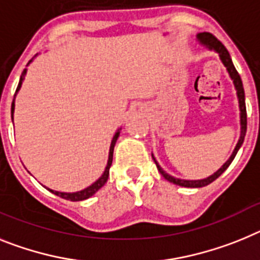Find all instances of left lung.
Here are the masks:
<instances>
[{"label":"left lung","instance_id":"1","mask_svg":"<svg viewBox=\"0 0 260 260\" xmlns=\"http://www.w3.org/2000/svg\"><path fill=\"white\" fill-rule=\"evenodd\" d=\"M198 40L200 42V44L205 47V48H208L209 51H214L216 53H218L220 56V60L221 62L224 64V67L226 68L228 73H229L230 78L233 81L234 83V87H236V91H237V98H238V103H239V119H241V135H239V139H238V143H237L236 148H234L233 153L232 155L229 157L226 162H225L220 169L214 174L209 175L208 178H204V179H198V180H187V179H179V178H175L170 174H168L164 169L158 165V162L155 161L154 155L152 154L153 159H154L155 165H157V169L158 171L162 174V177L165 178L166 180H169L170 183L177 184V186H182V187H191V188H199V187H204L207 184L212 183L213 180L217 179L220 177L221 174L224 173L228 168H229V165L232 164V161L236 157L237 152L239 150L241 145L243 144V140H245V135H246V128H247V116H246V105H245V90H243V85H242V80H241V77H239L238 72L237 69L234 68L233 61H232V57H230L229 52L228 49L225 48L224 44L217 39V38H214L212 34L209 32H200L196 35Z\"/></svg>","mask_w":260,"mask_h":260}]
</instances>
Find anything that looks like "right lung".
Masks as SVG:
<instances>
[{
	"label": "right lung",
	"instance_id": "add662e5",
	"mask_svg": "<svg viewBox=\"0 0 260 260\" xmlns=\"http://www.w3.org/2000/svg\"><path fill=\"white\" fill-rule=\"evenodd\" d=\"M32 61V60H30L28 61V64ZM27 64V65H28ZM26 72L27 69H24L23 73H22L21 76V80H19V83H18V87H17V91H15V95H17V92L19 91V89H21L22 86V82H23L24 80V76H26ZM15 95H14V99H13V103H11V119H14L13 117V115H14V107H15ZM120 129L121 128H119V129L115 132L114 137H112L111 140V145H110V153H108V161H107V166H106L105 171H103V174L99 177V179H96L95 182L92 184H90L89 187H86V188L81 189V191H77V192H60V191H55V189H51V188H46L48 189V191H51L52 193H55V195L60 196V198L62 199H67V200H71V202H81V200H85V199H89L90 196H92L94 193L98 191L99 188H102L103 186H105V183L107 182L108 179V175H110V168H111L112 165V155H114V146L115 144H116V140L117 137H119V135H120Z\"/></svg>",
	"mask_w": 260,
	"mask_h": 260
}]
</instances>
